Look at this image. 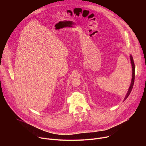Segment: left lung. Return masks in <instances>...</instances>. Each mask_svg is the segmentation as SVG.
<instances>
[{"mask_svg":"<svg viewBox=\"0 0 146 146\" xmlns=\"http://www.w3.org/2000/svg\"><path fill=\"white\" fill-rule=\"evenodd\" d=\"M130 60H131V65H132V68H133V76H132V80H131V85L130 86L129 89V91L125 98V100L127 99V98L129 97V96L130 95L133 88V85L134 84V80H135V64H134V60L133 58L132 57L131 55H130Z\"/></svg>","mask_w":146,"mask_h":146,"instance_id":"obj_1","label":"left lung"}]
</instances>
